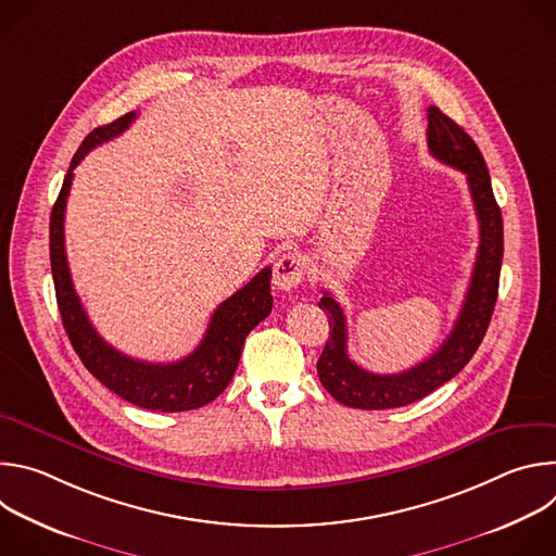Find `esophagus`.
I'll return each instance as SVG.
<instances>
[{"label": "esophagus", "instance_id": "34e87169", "mask_svg": "<svg viewBox=\"0 0 556 556\" xmlns=\"http://www.w3.org/2000/svg\"><path fill=\"white\" fill-rule=\"evenodd\" d=\"M305 270H307V260L301 253L281 255L273 268V283L277 290L290 292L303 281Z\"/></svg>", "mask_w": 556, "mask_h": 556}]
</instances>
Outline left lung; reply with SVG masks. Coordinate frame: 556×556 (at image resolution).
I'll return each mask as SVG.
<instances>
[{
    "mask_svg": "<svg viewBox=\"0 0 556 556\" xmlns=\"http://www.w3.org/2000/svg\"><path fill=\"white\" fill-rule=\"evenodd\" d=\"M427 144L431 155L466 176L475 213L480 219V249L475 260L470 286L457 321L427 361L401 374H374L358 367L348 356V326L339 301L324 292L319 307L328 312L330 339L316 363L321 384L334 399L354 409H393L425 399L440 384L448 382L478 352L497 301L500 270L504 257L502 211L493 195L484 155L475 140L438 108H429Z\"/></svg>",
    "mask_w": 556,
    "mask_h": 556,
    "instance_id": "obj_1",
    "label": "left lung"
}]
</instances>
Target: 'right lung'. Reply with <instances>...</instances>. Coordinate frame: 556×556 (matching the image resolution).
Returning <instances> with one entry per match:
<instances>
[{
	"mask_svg": "<svg viewBox=\"0 0 556 556\" xmlns=\"http://www.w3.org/2000/svg\"><path fill=\"white\" fill-rule=\"evenodd\" d=\"M134 118L136 112H129L110 125L97 127L86 136L72 157L61 193L50 213V266L54 292L65 334L94 378L136 407L169 414L189 412L215 401L230 382L249 332L262 324L273 309V270L264 268L242 290H237L232 296L219 303L200 345L176 363H147L125 356L94 330L81 299L74 292L67 268L63 237L65 202L74 178V167L84 161L88 151L123 134Z\"/></svg>",
	"mask_w": 556,
	"mask_h": 556,
	"instance_id": "add662e5",
	"label": "right lung"
}]
</instances>
